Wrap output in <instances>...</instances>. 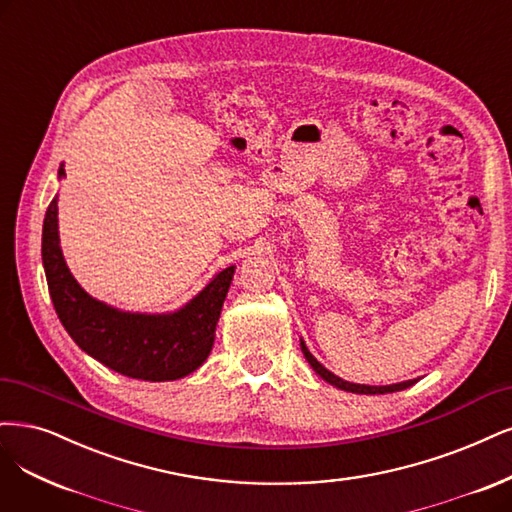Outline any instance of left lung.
Returning a JSON list of instances; mask_svg holds the SVG:
<instances>
[{
  "label": "left lung",
  "mask_w": 512,
  "mask_h": 512,
  "mask_svg": "<svg viewBox=\"0 0 512 512\" xmlns=\"http://www.w3.org/2000/svg\"><path fill=\"white\" fill-rule=\"evenodd\" d=\"M301 349L305 354V360L311 364V368L315 370L317 375H320L326 383L339 387V390H345V392H351V394H392V392H400V390H407V387L415 385L417 379H409V381H400V383H392V385H360V383H349L341 377H337L334 373H330V370L326 366H322L320 362H317L313 358L311 351L307 349L305 341L301 339Z\"/></svg>",
  "instance_id": "1"
}]
</instances>
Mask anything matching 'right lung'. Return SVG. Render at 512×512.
I'll return each mask as SVG.
<instances>
[{
    "instance_id": "right-lung-1",
    "label": "right lung",
    "mask_w": 512,
    "mask_h": 512,
    "mask_svg": "<svg viewBox=\"0 0 512 512\" xmlns=\"http://www.w3.org/2000/svg\"><path fill=\"white\" fill-rule=\"evenodd\" d=\"M65 167H59V180ZM59 197L42 228V262L52 305L63 328L88 356L116 373L142 381H175L209 356L235 267L218 271L190 301L169 313H133L97 301L69 273L59 239Z\"/></svg>"
}]
</instances>
